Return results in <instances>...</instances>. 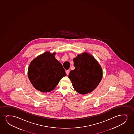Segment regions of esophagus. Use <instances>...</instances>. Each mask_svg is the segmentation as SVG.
I'll use <instances>...</instances> for the list:
<instances>
[{
	"instance_id": "34e87169",
	"label": "esophagus",
	"mask_w": 134,
	"mask_h": 134,
	"mask_svg": "<svg viewBox=\"0 0 134 134\" xmlns=\"http://www.w3.org/2000/svg\"><path fill=\"white\" fill-rule=\"evenodd\" d=\"M69 72H70V70H67L66 71V75H68L69 74Z\"/></svg>"
}]
</instances>
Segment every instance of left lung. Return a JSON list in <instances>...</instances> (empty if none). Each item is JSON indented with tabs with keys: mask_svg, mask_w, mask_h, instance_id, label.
<instances>
[{
	"mask_svg": "<svg viewBox=\"0 0 134 134\" xmlns=\"http://www.w3.org/2000/svg\"><path fill=\"white\" fill-rule=\"evenodd\" d=\"M75 70L70 72L69 78L74 89L84 95L95 89L103 77V70L92 55L84 52L73 59Z\"/></svg>",
	"mask_w": 134,
	"mask_h": 134,
	"instance_id": "left-lung-1",
	"label": "left lung"
}]
</instances>
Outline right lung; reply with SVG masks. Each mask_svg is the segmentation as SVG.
Instances as JSON below:
<instances>
[{
    "label": "right lung",
    "mask_w": 134,
    "mask_h": 134,
    "mask_svg": "<svg viewBox=\"0 0 134 134\" xmlns=\"http://www.w3.org/2000/svg\"><path fill=\"white\" fill-rule=\"evenodd\" d=\"M55 53L46 52L30 64L28 76L31 84L39 91H51L61 79L66 75L62 65L55 59Z\"/></svg>",
    "instance_id": "1"
}]
</instances>
